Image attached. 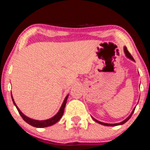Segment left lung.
<instances>
[{
  "mask_svg": "<svg viewBox=\"0 0 150 150\" xmlns=\"http://www.w3.org/2000/svg\"><path fill=\"white\" fill-rule=\"evenodd\" d=\"M124 53H125V54H126V57H127V58H128L129 59H130V60H132V61H134V59H133V57L131 56V54H130V53H129V52L128 51V50H127V48L126 46H124ZM136 108V107H135ZM135 108H134V109L132 110V112H131V114L130 115H129L128 117H127L126 120H124L123 121V122H120V123H117V124H106V123H104V122H100V121H98V120H96L95 118H93V117H91L92 118H93V120L95 121V122H98V124H102V125H104V126H119V125H122V124H125V123H126V122H128V121L130 120V118L131 117V116L132 115V114H133V112H134V110H135Z\"/></svg>",
  "mask_w": 150,
  "mask_h": 150,
  "instance_id": "left-lung-1",
  "label": "left lung"
}]
</instances>
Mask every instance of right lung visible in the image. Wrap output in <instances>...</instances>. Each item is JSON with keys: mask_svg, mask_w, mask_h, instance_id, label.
<instances>
[{"mask_svg": "<svg viewBox=\"0 0 150 150\" xmlns=\"http://www.w3.org/2000/svg\"><path fill=\"white\" fill-rule=\"evenodd\" d=\"M68 96L67 95L66 97H65L64 101H63L62 105H61L60 109H59V112L55 115L54 116H53L52 117H51L48 120H33V119H31L28 117L26 116L24 113H22L21 112V110L19 109V108L18 107L17 105H16L15 101H14L13 96H12V93H11V98H12V101L13 102V104L16 106V108H17L18 112H19L20 116L22 117V119L25 121V122L28 124L30 126H33V127H36V128H45V127H48V126H50L52 125L56 124V123L58 122V121L60 120V119L62 117L63 112H64V109H65V104H66L67 102V98H68Z\"/></svg>", "mask_w": 150, "mask_h": 150, "instance_id": "right-lung-1", "label": "right lung"}]
</instances>
